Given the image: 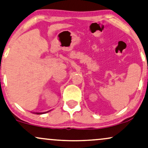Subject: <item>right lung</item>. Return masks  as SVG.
<instances>
[{
    "label": "right lung",
    "mask_w": 148,
    "mask_h": 148,
    "mask_svg": "<svg viewBox=\"0 0 148 148\" xmlns=\"http://www.w3.org/2000/svg\"><path fill=\"white\" fill-rule=\"evenodd\" d=\"M47 112H44V113H36V114H45V113H47Z\"/></svg>",
    "instance_id": "add662e5"
}]
</instances>
